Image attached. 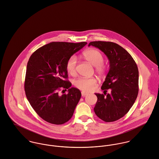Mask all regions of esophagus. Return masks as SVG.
Here are the masks:
<instances>
[{"instance_id":"34e87169","label":"esophagus","mask_w":159,"mask_h":159,"mask_svg":"<svg viewBox=\"0 0 159 159\" xmlns=\"http://www.w3.org/2000/svg\"><path fill=\"white\" fill-rule=\"evenodd\" d=\"M88 94V93H86V92H84V91H82V92H81V95H82L83 97H84V96H87Z\"/></svg>"}]
</instances>
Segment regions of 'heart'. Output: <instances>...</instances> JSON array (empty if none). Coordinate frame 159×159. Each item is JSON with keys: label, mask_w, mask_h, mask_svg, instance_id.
<instances>
[{"label": "heart", "mask_w": 159, "mask_h": 159, "mask_svg": "<svg viewBox=\"0 0 159 159\" xmlns=\"http://www.w3.org/2000/svg\"><path fill=\"white\" fill-rule=\"evenodd\" d=\"M83 57L91 65L94 66L96 72L100 76L106 73L107 67L103 63L104 56L99 51L96 49H89L83 53ZM77 58L75 55H71L66 63V70L68 74L75 75L76 73V66ZM96 83L94 78H79L74 81L75 86L83 91H90Z\"/></svg>", "instance_id": "heart-1"}]
</instances>
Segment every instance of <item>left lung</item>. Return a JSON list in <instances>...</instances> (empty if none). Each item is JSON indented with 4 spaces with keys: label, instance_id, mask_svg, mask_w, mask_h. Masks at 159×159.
Listing matches in <instances>:
<instances>
[{
    "label": "left lung",
    "instance_id": "1",
    "mask_svg": "<svg viewBox=\"0 0 159 159\" xmlns=\"http://www.w3.org/2000/svg\"><path fill=\"white\" fill-rule=\"evenodd\" d=\"M99 49L109 60L110 69L101 87L103 94L96 93V115L106 122H112L125 115L134 104L139 91L137 65L125 49L112 42L93 41L89 45ZM111 93L107 94V89Z\"/></svg>",
    "mask_w": 159,
    "mask_h": 159
}]
</instances>
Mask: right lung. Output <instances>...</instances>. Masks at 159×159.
I'll return each mask as SVG.
<instances>
[{
  "label": "right lung",
  "instance_id": "right-lung-1",
  "mask_svg": "<svg viewBox=\"0 0 159 159\" xmlns=\"http://www.w3.org/2000/svg\"><path fill=\"white\" fill-rule=\"evenodd\" d=\"M86 44L52 42L31 55L26 67L25 94L36 113L47 122L62 125L72 117L81 93L71 87L66 63ZM63 89H68V94H59Z\"/></svg>",
  "mask_w": 159,
  "mask_h": 159
}]
</instances>
